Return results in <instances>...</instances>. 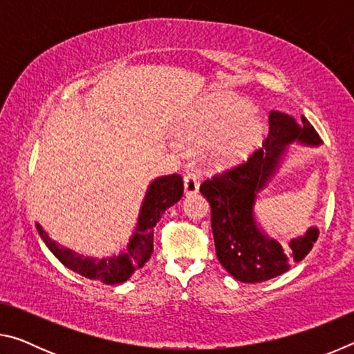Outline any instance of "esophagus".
Segmentation results:
<instances>
[{"instance_id":"esophagus-1","label":"esophagus","mask_w":354,"mask_h":354,"mask_svg":"<svg viewBox=\"0 0 354 354\" xmlns=\"http://www.w3.org/2000/svg\"><path fill=\"white\" fill-rule=\"evenodd\" d=\"M200 189V184H198V178L195 175H189L184 176V195H192V194H196Z\"/></svg>"}]
</instances>
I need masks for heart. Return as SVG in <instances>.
<instances>
[{"label": "heart", "mask_w": 354, "mask_h": 354, "mask_svg": "<svg viewBox=\"0 0 354 354\" xmlns=\"http://www.w3.org/2000/svg\"><path fill=\"white\" fill-rule=\"evenodd\" d=\"M266 120L236 95L207 100L181 128L178 139L194 145L212 144L211 156L218 167H236L251 158L266 137Z\"/></svg>", "instance_id": "1"}]
</instances>
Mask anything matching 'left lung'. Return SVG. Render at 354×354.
<instances>
[{
  "label": "left lung",
  "instance_id": "8db88e82",
  "mask_svg": "<svg viewBox=\"0 0 354 354\" xmlns=\"http://www.w3.org/2000/svg\"><path fill=\"white\" fill-rule=\"evenodd\" d=\"M268 137L247 164L205 181L200 192L211 206L215 253L225 270L241 283H262L289 270L313 248L319 227L309 226L303 236L281 243L267 234L256 214L262 190L277 176L289 145L320 147L322 139L306 117L286 112L268 113Z\"/></svg>",
  "mask_w": 354,
  "mask_h": 354
}]
</instances>
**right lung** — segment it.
I'll list each match as a JSON object with an SVG mask.
<instances>
[{
    "mask_svg": "<svg viewBox=\"0 0 354 354\" xmlns=\"http://www.w3.org/2000/svg\"><path fill=\"white\" fill-rule=\"evenodd\" d=\"M183 196V179L179 175L158 176L151 179L143 195L137 214L136 226L127 247L118 253L106 257H88L64 247L53 241L40 223H35L41 241L48 250L61 261L65 267L88 279H97L104 284H122L140 270L153 254L154 226L167 209L176 205Z\"/></svg>",
    "mask_w": 354,
    "mask_h": 354,
    "instance_id": "1",
    "label": "right lung"
}]
</instances>
